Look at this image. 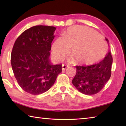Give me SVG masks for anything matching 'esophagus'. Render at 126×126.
Wrapping results in <instances>:
<instances>
[{"label": "esophagus", "instance_id": "esophagus-1", "mask_svg": "<svg viewBox=\"0 0 126 126\" xmlns=\"http://www.w3.org/2000/svg\"><path fill=\"white\" fill-rule=\"evenodd\" d=\"M68 66L64 64H62V70H63V71H64V70H65L66 68H68Z\"/></svg>", "mask_w": 126, "mask_h": 126}]
</instances>
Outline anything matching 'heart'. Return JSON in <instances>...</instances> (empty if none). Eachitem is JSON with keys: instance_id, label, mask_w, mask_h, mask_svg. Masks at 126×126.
<instances>
[{"instance_id": "b5f03b06", "label": "heart", "mask_w": 126, "mask_h": 126, "mask_svg": "<svg viewBox=\"0 0 126 126\" xmlns=\"http://www.w3.org/2000/svg\"><path fill=\"white\" fill-rule=\"evenodd\" d=\"M71 61L91 64L105 55L107 46L101 36L88 28L74 26L68 28L63 38L58 37L52 45V54L57 61L63 59L69 53Z\"/></svg>"}]
</instances>
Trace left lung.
<instances>
[{
	"instance_id": "obj_1",
	"label": "left lung",
	"mask_w": 126,
	"mask_h": 126,
	"mask_svg": "<svg viewBox=\"0 0 126 126\" xmlns=\"http://www.w3.org/2000/svg\"><path fill=\"white\" fill-rule=\"evenodd\" d=\"M108 44V40L106 38ZM113 58L110 50L105 58L99 63L88 66L76 65V74L72 83L80 92L95 94L103 88L111 76Z\"/></svg>"
}]
</instances>
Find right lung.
I'll use <instances>...</instances> for the list:
<instances>
[{
  "instance_id": "right-lung-1",
  "label": "right lung",
  "mask_w": 126,
  "mask_h": 126,
  "mask_svg": "<svg viewBox=\"0 0 126 126\" xmlns=\"http://www.w3.org/2000/svg\"><path fill=\"white\" fill-rule=\"evenodd\" d=\"M55 29L46 25L32 27L14 43L11 54L13 71L20 87L31 94L49 90L62 72V64L52 65L49 58Z\"/></svg>"
}]
</instances>
